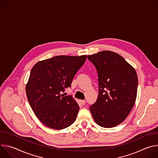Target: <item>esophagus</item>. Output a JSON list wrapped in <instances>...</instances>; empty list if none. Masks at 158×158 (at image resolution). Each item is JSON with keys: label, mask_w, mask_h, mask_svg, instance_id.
<instances>
[{"label": "esophagus", "mask_w": 158, "mask_h": 158, "mask_svg": "<svg viewBox=\"0 0 158 158\" xmlns=\"http://www.w3.org/2000/svg\"><path fill=\"white\" fill-rule=\"evenodd\" d=\"M80 102H81V104L82 105H84V104H85V100H81V101H80Z\"/></svg>", "instance_id": "esophagus-1"}]
</instances>
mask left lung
<instances>
[{
    "mask_svg": "<svg viewBox=\"0 0 158 158\" xmlns=\"http://www.w3.org/2000/svg\"><path fill=\"white\" fill-rule=\"evenodd\" d=\"M98 74L99 95L89 107L100 126L115 127L127 117L136 102L138 78L134 67L119 54L103 51L87 56Z\"/></svg>",
    "mask_w": 158,
    "mask_h": 158,
    "instance_id": "left-lung-1",
    "label": "left lung"
}]
</instances>
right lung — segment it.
<instances>
[{
  "label": "right lung",
  "instance_id": "add662e5",
  "mask_svg": "<svg viewBox=\"0 0 158 158\" xmlns=\"http://www.w3.org/2000/svg\"><path fill=\"white\" fill-rule=\"evenodd\" d=\"M86 60L81 56H57L37 62L32 68L26 92L29 104L40 121L51 129L60 130L75 121L79 106L65 89Z\"/></svg>",
  "mask_w": 158,
  "mask_h": 158
}]
</instances>
